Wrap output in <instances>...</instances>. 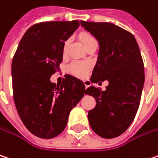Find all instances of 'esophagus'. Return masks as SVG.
Returning a JSON list of instances; mask_svg holds the SVG:
<instances>
[{"label": "esophagus", "mask_w": 158, "mask_h": 158, "mask_svg": "<svg viewBox=\"0 0 158 158\" xmlns=\"http://www.w3.org/2000/svg\"><path fill=\"white\" fill-rule=\"evenodd\" d=\"M83 82H84V84H85V88H88V85H89V80H88V79H83Z\"/></svg>", "instance_id": "34e87169"}]
</instances>
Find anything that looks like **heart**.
<instances>
[{
	"label": "heart",
	"instance_id": "heart-1",
	"mask_svg": "<svg viewBox=\"0 0 158 158\" xmlns=\"http://www.w3.org/2000/svg\"><path fill=\"white\" fill-rule=\"evenodd\" d=\"M93 39H95V38L90 35H83L81 36V40L84 44V45H86L89 41H91ZM67 46H68V42H65L64 46H63V52H64L67 50ZM88 68H89V64L87 63V62H83V61H79V60H74L67 67V70L71 74H74V75H77V76H84L88 70Z\"/></svg>",
	"mask_w": 158,
	"mask_h": 158
}]
</instances>
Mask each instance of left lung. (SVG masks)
Returning a JSON list of instances; mask_svg holds the SVG:
<instances>
[{"instance_id":"8db88e82","label":"left lung","mask_w":158,"mask_h":158,"mask_svg":"<svg viewBox=\"0 0 158 158\" xmlns=\"http://www.w3.org/2000/svg\"><path fill=\"white\" fill-rule=\"evenodd\" d=\"M99 43L98 60L90 80H108L105 91L90 86L86 94L96 99L88 111L91 129L102 138L122 135L131 124L139 106L145 72L139 47L134 35L108 22L80 21Z\"/></svg>"}]
</instances>
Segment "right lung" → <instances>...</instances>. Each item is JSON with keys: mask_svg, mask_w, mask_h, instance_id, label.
<instances>
[{"mask_svg": "<svg viewBox=\"0 0 158 158\" xmlns=\"http://www.w3.org/2000/svg\"><path fill=\"white\" fill-rule=\"evenodd\" d=\"M79 21L35 24L24 34L12 64L13 98L26 128L35 136L52 139L63 131L71 109L86 94L80 79L65 75L60 85L50 78L60 70L65 41Z\"/></svg>", "mask_w": 158, "mask_h": 158, "instance_id": "add662e5", "label": "right lung"}]
</instances>
